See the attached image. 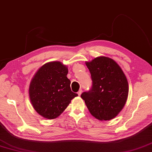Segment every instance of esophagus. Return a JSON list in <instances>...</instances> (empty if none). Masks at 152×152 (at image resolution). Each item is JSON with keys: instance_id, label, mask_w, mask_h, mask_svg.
Wrapping results in <instances>:
<instances>
[{"instance_id": "34e87169", "label": "esophagus", "mask_w": 152, "mask_h": 152, "mask_svg": "<svg viewBox=\"0 0 152 152\" xmlns=\"http://www.w3.org/2000/svg\"><path fill=\"white\" fill-rule=\"evenodd\" d=\"M81 93H82V90H81V89H79V91L77 92V94H78V95H79V96H80V95H81Z\"/></svg>"}]
</instances>
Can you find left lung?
Here are the masks:
<instances>
[{"label": "left lung", "mask_w": 152, "mask_h": 152, "mask_svg": "<svg viewBox=\"0 0 152 152\" xmlns=\"http://www.w3.org/2000/svg\"><path fill=\"white\" fill-rule=\"evenodd\" d=\"M86 64L91 73L92 87L81 97L95 118L112 119L126 103L129 92L126 77L118 64L107 57H98Z\"/></svg>", "instance_id": "1"}]
</instances>
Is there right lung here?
Segmentation results:
<instances>
[{"mask_svg":"<svg viewBox=\"0 0 152 152\" xmlns=\"http://www.w3.org/2000/svg\"><path fill=\"white\" fill-rule=\"evenodd\" d=\"M67 73L66 65L53 61L40 67L32 79L29 97L34 110L43 118H57L78 95L71 91Z\"/></svg>","mask_w":152,"mask_h":152,"instance_id":"1","label":"right lung"}]
</instances>
